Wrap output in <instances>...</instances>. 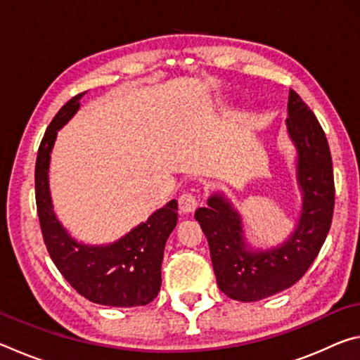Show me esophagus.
Masks as SVG:
<instances>
[{"label": "esophagus", "mask_w": 360, "mask_h": 360, "mask_svg": "<svg viewBox=\"0 0 360 360\" xmlns=\"http://www.w3.org/2000/svg\"><path fill=\"white\" fill-rule=\"evenodd\" d=\"M197 205H198L197 195H193L191 192H184L179 197V210L181 212H184V214L192 212L195 208H197Z\"/></svg>", "instance_id": "obj_1"}]
</instances>
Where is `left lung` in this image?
Here are the masks:
<instances>
[{
  "label": "left lung",
  "instance_id": "8db88e82",
  "mask_svg": "<svg viewBox=\"0 0 360 360\" xmlns=\"http://www.w3.org/2000/svg\"><path fill=\"white\" fill-rule=\"evenodd\" d=\"M288 114L285 130L297 152L295 176L302 193L300 216L288 238L270 249L252 248L241 214L222 192L212 193L208 206L195 211L208 238L219 289L233 300L257 302L294 285L318 257L330 230L335 186L326 133L294 90L289 92Z\"/></svg>",
  "mask_w": 360,
  "mask_h": 360
}]
</instances>
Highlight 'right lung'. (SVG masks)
Returning a JSON list of instances; mask_svg holds the SVG:
<instances>
[{
	"instance_id": "1",
	"label": "right lung",
	"mask_w": 360,
	"mask_h": 360,
	"mask_svg": "<svg viewBox=\"0 0 360 360\" xmlns=\"http://www.w3.org/2000/svg\"><path fill=\"white\" fill-rule=\"evenodd\" d=\"M84 95L60 109L39 144L34 187L42 238L58 271L87 300L106 307H141L160 292L163 251L178 222V202H168L109 245H85L72 238L53 212L49 165L57 133L79 111Z\"/></svg>"
}]
</instances>
